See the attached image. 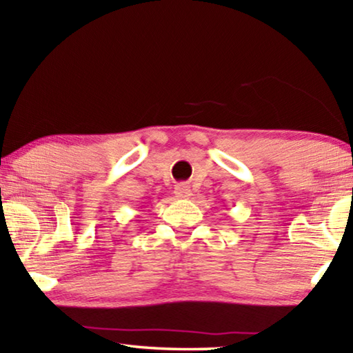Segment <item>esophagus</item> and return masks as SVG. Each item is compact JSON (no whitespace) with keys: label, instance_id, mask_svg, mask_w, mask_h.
<instances>
[{"label":"esophagus","instance_id":"obj_1","mask_svg":"<svg viewBox=\"0 0 353 353\" xmlns=\"http://www.w3.org/2000/svg\"><path fill=\"white\" fill-rule=\"evenodd\" d=\"M174 194H176V198H179V199H187L191 196V190H190L188 185H177L176 190H174Z\"/></svg>","mask_w":353,"mask_h":353}]
</instances>
